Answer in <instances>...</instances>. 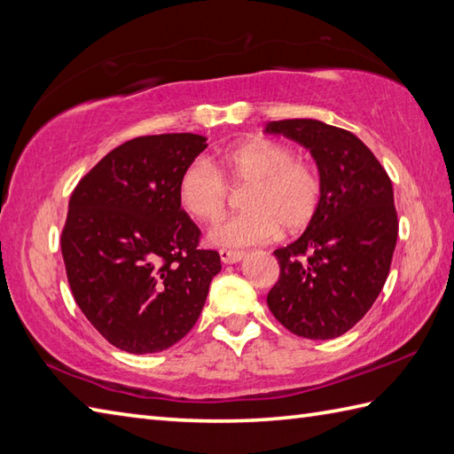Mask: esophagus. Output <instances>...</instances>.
<instances>
[{
    "label": "esophagus",
    "mask_w": 454,
    "mask_h": 454,
    "mask_svg": "<svg viewBox=\"0 0 454 454\" xmlns=\"http://www.w3.org/2000/svg\"><path fill=\"white\" fill-rule=\"evenodd\" d=\"M244 255L246 254L239 252V249H226V247L220 249L222 263H238V262H242Z\"/></svg>",
    "instance_id": "obj_1"
}]
</instances>
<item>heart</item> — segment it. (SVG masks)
<instances>
[{"label":"heart","instance_id":"b5f03b06","mask_svg":"<svg viewBox=\"0 0 454 454\" xmlns=\"http://www.w3.org/2000/svg\"><path fill=\"white\" fill-rule=\"evenodd\" d=\"M232 187H249L242 215L210 230L216 246H254L285 232H298L314 220L322 202V181L316 169L296 160L293 148L255 138L220 152L215 163L197 158L187 163L177 183L181 207L192 218L216 222L228 207Z\"/></svg>","mask_w":454,"mask_h":454}]
</instances>
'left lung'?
<instances>
[{
    "label": "left lung",
    "instance_id": "8db88e82",
    "mask_svg": "<svg viewBox=\"0 0 454 454\" xmlns=\"http://www.w3.org/2000/svg\"><path fill=\"white\" fill-rule=\"evenodd\" d=\"M265 130L310 150L322 181L306 232L275 249L281 273L269 310L288 332L333 340L371 310L387 283L398 238L392 181L349 130L314 119L273 121Z\"/></svg>",
    "mask_w": 454,
    "mask_h": 454
}]
</instances>
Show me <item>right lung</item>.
<instances>
[{
  "label": "right lung",
  "mask_w": 454,
  "mask_h": 454,
  "mask_svg": "<svg viewBox=\"0 0 454 454\" xmlns=\"http://www.w3.org/2000/svg\"><path fill=\"white\" fill-rule=\"evenodd\" d=\"M207 148L191 132L138 137L111 150L75 185L62 228L67 283L85 317L111 345L158 353L195 325L215 249L181 208V171Z\"/></svg>",
  "instance_id": "1"
}]
</instances>
